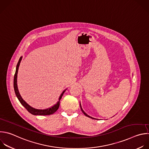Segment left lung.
Returning a JSON list of instances; mask_svg holds the SVG:
<instances>
[{"mask_svg": "<svg viewBox=\"0 0 149 149\" xmlns=\"http://www.w3.org/2000/svg\"><path fill=\"white\" fill-rule=\"evenodd\" d=\"M80 107H81V111H82V112L84 113V114L86 116H87V117H89V118H92V119H95V118H92V117H91V116H88L86 113H85V112H84V111L82 110V108H81V104H80Z\"/></svg>", "mask_w": 149, "mask_h": 149, "instance_id": "obj_1", "label": "left lung"}]
</instances>
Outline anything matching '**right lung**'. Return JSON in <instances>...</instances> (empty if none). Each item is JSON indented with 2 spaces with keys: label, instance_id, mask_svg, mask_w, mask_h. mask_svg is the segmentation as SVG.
Wrapping results in <instances>:
<instances>
[{
  "label": "right lung",
  "instance_id": "add662e5",
  "mask_svg": "<svg viewBox=\"0 0 149 149\" xmlns=\"http://www.w3.org/2000/svg\"><path fill=\"white\" fill-rule=\"evenodd\" d=\"M22 57H21L17 63V66H16V72L15 74V76H14V81H13V85H14V89H15V92L16 93V95L17 96V97L18 98L19 101H20V102L21 103V104L27 110V111L29 112H30V113H31L32 115H52L54 113H55L58 109L59 106H60V100L61 99L64 92L63 91V93H61V95H60V97H59V101L57 103V104H56L55 105H54L53 107L46 109H37L35 108H32L31 107H30V105H29L23 100L22 99V97H21L19 92V90L17 88V72H18V70H19V67L20 63V61L22 60Z\"/></svg>",
  "mask_w": 149,
  "mask_h": 149
}]
</instances>
